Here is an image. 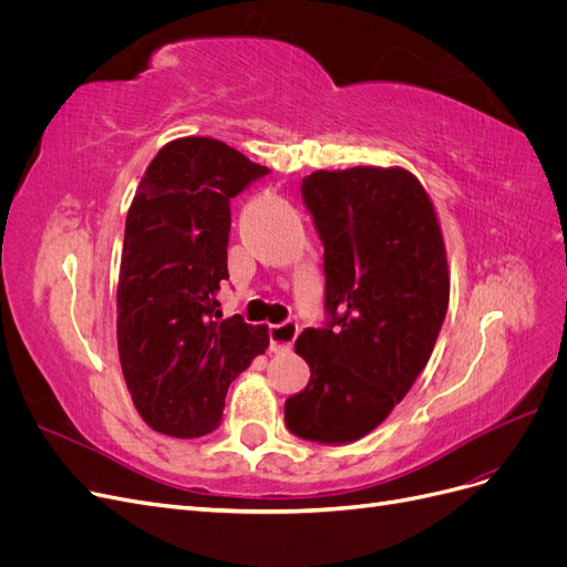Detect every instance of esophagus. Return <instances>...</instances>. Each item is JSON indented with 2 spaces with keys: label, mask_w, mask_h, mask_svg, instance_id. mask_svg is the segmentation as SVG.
Masks as SVG:
<instances>
[{
  "label": "esophagus",
  "mask_w": 567,
  "mask_h": 567,
  "mask_svg": "<svg viewBox=\"0 0 567 567\" xmlns=\"http://www.w3.org/2000/svg\"><path fill=\"white\" fill-rule=\"evenodd\" d=\"M300 333V326L296 321H284L269 326V350L271 352H286L293 348V342Z\"/></svg>",
  "instance_id": "1"
}]
</instances>
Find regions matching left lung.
Listing matches in <instances>:
<instances>
[{
  "label": "left lung",
  "mask_w": 567,
  "mask_h": 567,
  "mask_svg": "<svg viewBox=\"0 0 567 567\" xmlns=\"http://www.w3.org/2000/svg\"><path fill=\"white\" fill-rule=\"evenodd\" d=\"M300 194L323 246L326 319L296 342L312 375L286 400V427L350 444L388 419L431 359L450 305L447 252L406 169H319Z\"/></svg>",
  "instance_id": "obj_1"
}]
</instances>
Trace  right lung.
I'll return each instance as SVG.
<instances>
[{
	"label": "right lung",
	"instance_id": "right-lung-1",
	"mask_svg": "<svg viewBox=\"0 0 567 567\" xmlns=\"http://www.w3.org/2000/svg\"><path fill=\"white\" fill-rule=\"evenodd\" d=\"M269 175L208 136L169 142L151 161L127 221L117 279V352L142 419L173 437L221 423L231 381L269 346L267 326L217 321L229 279V203Z\"/></svg>",
	"mask_w": 567,
	"mask_h": 567
}]
</instances>
